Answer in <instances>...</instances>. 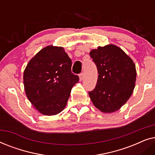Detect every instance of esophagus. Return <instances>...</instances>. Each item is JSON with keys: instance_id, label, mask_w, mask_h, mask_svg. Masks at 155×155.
Returning a JSON list of instances; mask_svg holds the SVG:
<instances>
[{"instance_id": "34e87169", "label": "esophagus", "mask_w": 155, "mask_h": 155, "mask_svg": "<svg viewBox=\"0 0 155 155\" xmlns=\"http://www.w3.org/2000/svg\"><path fill=\"white\" fill-rule=\"evenodd\" d=\"M83 77H84V73H83L79 74V78H80V80H82V79H83Z\"/></svg>"}]
</instances>
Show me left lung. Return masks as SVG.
Instances as JSON below:
<instances>
[{
    "label": "left lung",
    "instance_id": "obj_1",
    "mask_svg": "<svg viewBox=\"0 0 155 155\" xmlns=\"http://www.w3.org/2000/svg\"><path fill=\"white\" fill-rule=\"evenodd\" d=\"M90 55L99 75L95 88L89 92L92 103L104 113L120 109L132 94L136 80L135 65L121 48L107 45Z\"/></svg>",
    "mask_w": 155,
    "mask_h": 155
}]
</instances>
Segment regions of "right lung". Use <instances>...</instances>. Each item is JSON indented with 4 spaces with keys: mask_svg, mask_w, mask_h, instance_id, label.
<instances>
[{
    "mask_svg": "<svg viewBox=\"0 0 155 155\" xmlns=\"http://www.w3.org/2000/svg\"><path fill=\"white\" fill-rule=\"evenodd\" d=\"M71 66L63 48L53 46L44 48L29 61L23 76L25 90L41 114L56 115L64 109L72 87L79 80Z\"/></svg>",
    "mask_w": 155,
    "mask_h": 155,
    "instance_id": "right-lung-1",
    "label": "right lung"
}]
</instances>
